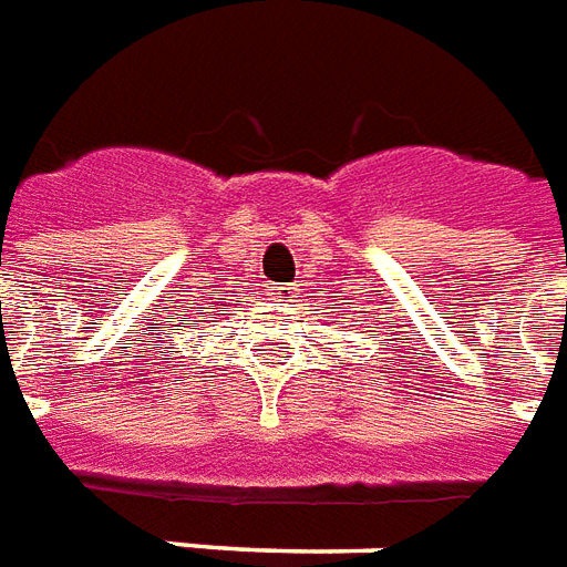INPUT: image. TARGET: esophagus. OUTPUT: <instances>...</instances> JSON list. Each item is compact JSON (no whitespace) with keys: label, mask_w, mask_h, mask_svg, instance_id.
<instances>
[{"label":"esophagus","mask_w":567,"mask_h":567,"mask_svg":"<svg viewBox=\"0 0 567 567\" xmlns=\"http://www.w3.org/2000/svg\"><path fill=\"white\" fill-rule=\"evenodd\" d=\"M272 295L279 297L282 303H291V297H295V288H291V285H276V288H272Z\"/></svg>","instance_id":"34e87169"}]
</instances>
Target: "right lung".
I'll use <instances>...</instances> for the list:
<instances>
[{
  "mask_svg": "<svg viewBox=\"0 0 567 567\" xmlns=\"http://www.w3.org/2000/svg\"><path fill=\"white\" fill-rule=\"evenodd\" d=\"M219 300H221V297H216V306H221ZM198 316H204V306H200V312H198Z\"/></svg>",
  "mask_w": 567,
  "mask_h": 567,
  "instance_id": "obj_1",
  "label": "right lung"
}]
</instances>
